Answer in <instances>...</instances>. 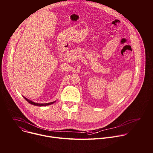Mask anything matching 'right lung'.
Listing matches in <instances>:
<instances>
[{
	"mask_svg": "<svg viewBox=\"0 0 153 153\" xmlns=\"http://www.w3.org/2000/svg\"><path fill=\"white\" fill-rule=\"evenodd\" d=\"M24 97V99L30 103H31V105H35V106H47V105H51V104H53L54 102H56V101H54V102H50V103H36V102H34L29 99H28L27 98H26L25 97L23 96Z\"/></svg>",
	"mask_w": 153,
	"mask_h": 153,
	"instance_id": "obj_1",
	"label": "right lung"
}]
</instances>
